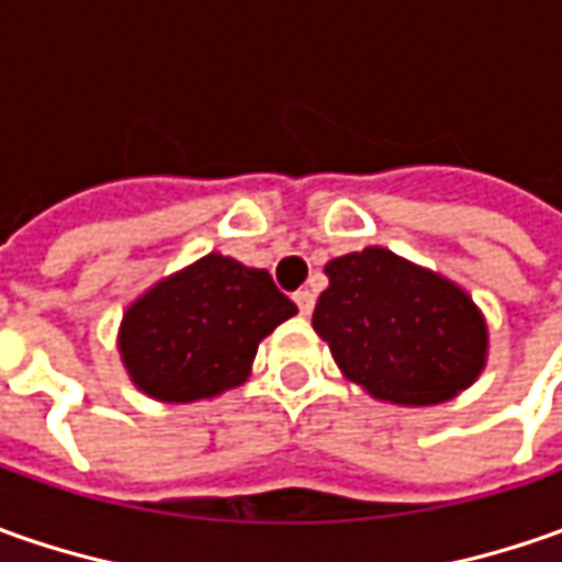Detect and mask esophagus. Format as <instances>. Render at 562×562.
Here are the masks:
<instances>
[{
    "label": "esophagus",
    "instance_id": "esophagus-1",
    "mask_svg": "<svg viewBox=\"0 0 562 562\" xmlns=\"http://www.w3.org/2000/svg\"><path fill=\"white\" fill-rule=\"evenodd\" d=\"M293 303H296L300 315H310L315 306V293L313 291H296L293 293Z\"/></svg>",
    "mask_w": 562,
    "mask_h": 562
}]
</instances>
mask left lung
<instances>
[{
	"mask_svg": "<svg viewBox=\"0 0 562 562\" xmlns=\"http://www.w3.org/2000/svg\"><path fill=\"white\" fill-rule=\"evenodd\" d=\"M325 274L313 328L372 397L431 406L479 378L485 318L457 284L381 247L331 259Z\"/></svg>",
	"mask_w": 562,
	"mask_h": 562,
	"instance_id": "obj_1",
	"label": "left lung"
}]
</instances>
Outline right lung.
<instances>
[{
	"label": "right lung",
	"instance_id": "1",
	"mask_svg": "<svg viewBox=\"0 0 562 562\" xmlns=\"http://www.w3.org/2000/svg\"><path fill=\"white\" fill-rule=\"evenodd\" d=\"M293 313L269 271L209 252L124 313L121 359L149 397H215L247 381L259 340Z\"/></svg>",
	"mask_w": 562,
	"mask_h": 562
}]
</instances>
